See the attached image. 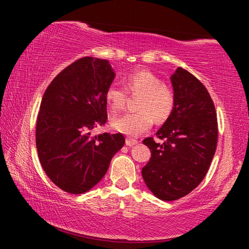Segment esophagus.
<instances>
[{
    "label": "esophagus",
    "mask_w": 249,
    "mask_h": 249,
    "mask_svg": "<svg viewBox=\"0 0 249 249\" xmlns=\"http://www.w3.org/2000/svg\"><path fill=\"white\" fill-rule=\"evenodd\" d=\"M136 144H138V141H136L134 138H127L125 139V145L131 147V146H135Z\"/></svg>",
    "instance_id": "34e87169"
}]
</instances>
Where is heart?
<instances>
[{
    "label": "heart",
    "mask_w": 249,
    "mask_h": 249,
    "mask_svg": "<svg viewBox=\"0 0 249 249\" xmlns=\"http://www.w3.org/2000/svg\"><path fill=\"white\" fill-rule=\"evenodd\" d=\"M124 88L112 84L105 90V101L113 112L124 111L128 94L138 96L136 107L139 111L115 118L112 127L119 132L137 137L152 128L154 120L162 124L168 120L176 107V94L169 85L152 71L141 69L125 77Z\"/></svg>",
    "instance_id": "heart-1"
}]
</instances>
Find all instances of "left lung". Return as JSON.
I'll return each instance as SVG.
<instances>
[{
	"label": "left lung",
	"instance_id": "left-lung-1",
	"mask_svg": "<svg viewBox=\"0 0 249 249\" xmlns=\"http://www.w3.org/2000/svg\"><path fill=\"white\" fill-rule=\"evenodd\" d=\"M176 107L156 132L145 138L152 158L142 170L148 189L162 200L188 195L209 171L217 144L215 107L205 86L182 68L171 76Z\"/></svg>",
	"mask_w": 249,
	"mask_h": 249
}]
</instances>
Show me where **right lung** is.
Instances as JSON below:
<instances>
[{
  "label": "right lung",
  "instance_id": "right-lung-1",
  "mask_svg": "<svg viewBox=\"0 0 249 249\" xmlns=\"http://www.w3.org/2000/svg\"><path fill=\"white\" fill-rule=\"evenodd\" d=\"M115 74L107 60L85 56L46 88L36 124L39 162L51 181L77 195L97 185L124 145L122 134L91 136L107 124L105 90Z\"/></svg>",
  "mask_w": 249,
  "mask_h": 249
}]
</instances>
